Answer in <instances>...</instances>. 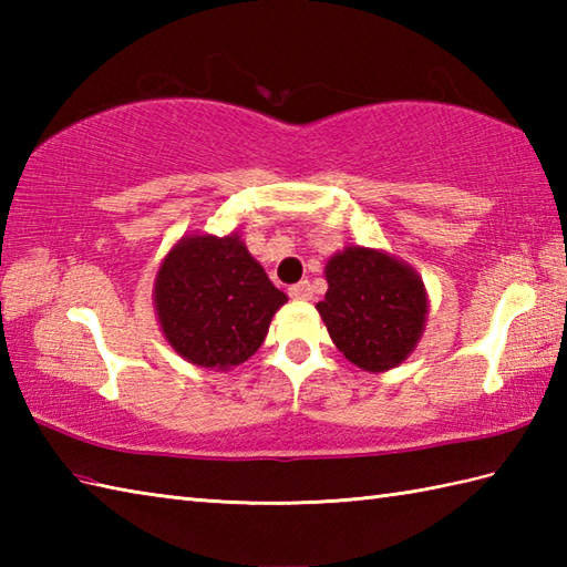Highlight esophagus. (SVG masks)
<instances>
[{
	"mask_svg": "<svg viewBox=\"0 0 567 567\" xmlns=\"http://www.w3.org/2000/svg\"><path fill=\"white\" fill-rule=\"evenodd\" d=\"M290 297L292 299H309L311 297V285L305 280V282H297L290 287Z\"/></svg>",
	"mask_w": 567,
	"mask_h": 567,
	"instance_id": "esophagus-1",
	"label": "esophagus"
}]
</instances>
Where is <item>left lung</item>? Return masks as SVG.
<instances>
[{"label":"left lung","instance_id":"obj_1","mask_svg":"<svg viewBox=\"0 0 567 567\" xmlns=\"http://www.w3.org/2000/svg\"><path fill=\"white\" fill-rule=\"evenodd\" d=\"M329 290L317 305L336 348L353 365L384 372L414 353L426 329L421 275L390 252L346 246L323 268Z\"/></svg>","mask_w":567,"mask_h":567}]
</instances>
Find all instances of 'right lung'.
I'll return each mask as SVG.
<instances>
[{"mask_svg": "<svg viewBox=\"0 0 567 567\" xmlns=\"http://www.w3.org/2000/svg\"><path fill=\"white\" fill-rule=\"evenodd\" d=\"M287 295L250 256L238 231L187 234L165 252L153 307L167 346L187 363L231 370L258 351Z\"/></svg>", "mask_w": 567, "mask_h": 567, "instance_id": "right-lung-1", "label": "right lung"}]
</instances>
